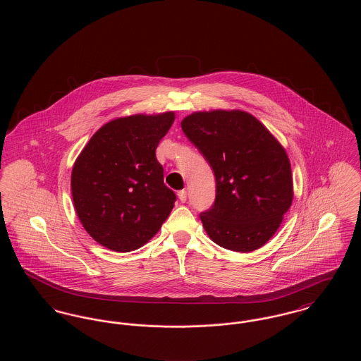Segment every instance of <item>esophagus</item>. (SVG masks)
I'll use <instances>...</instances> for the list:
<instances>
[{
    "label": "esophagus",
    "instance_id": "34e87169",
    "mask_svg": "<svg viewBox=\"0 0 361 361\" xmlns=\"http://www.w3.org/2000/svg\"><path fill=\"white\" fill-rule=\"evenodd\" d=\"M177 195H178V199H180L181 203H185V202H187V190H185V189L180 190Z\"/></svg>",
    "mask_w": 361,
    "mask_h": 361
}]
</instances>
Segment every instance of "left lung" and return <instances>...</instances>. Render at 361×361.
I'll return each mask as SVG.
<instances>
[{"label":"left lung","mask_w":361,"mask_h":361,"mask_svg":"<svg viewBox=\"0 0 361 361\" xmlns=\"http://www.w3.org/2000/svg\"><path fill=\"white\" fill-rule=\"evenodd\" d=\"M181 128L215 174V203L200 214L208 237L240 253L264 246L293 199L284 147L261 121L240 109L193 112Z\"/></svg>","instance_id":"8db88e82"}]
</instances>
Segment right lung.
<instances>
[{
  "instance_id": "right-lung-1",
  "label": "right lung",
  "mask_w": 361,
  "mask_h": 361,
  "mask_svg": "<svg viewBox=\"0 0 361 361\" xmlns=\"http://www.w3.org/2000/svg\"><path fill=\"white\" fill-rule=\"evenodd\" d=\"M174 112L108 121L77 157L71 196L87 234L114 252H131L152 240L169 216L176 195L164 184L155 149Z\"/></svg>"
}]
</instances>
